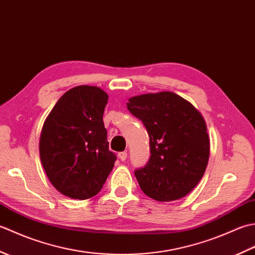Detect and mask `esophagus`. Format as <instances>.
Returning a JSON list of instances; mask_svg holds the SVG:
<instances>
[{"instance_id":"1","label":"esophagus","mask_w":255,"mask_h":255,"mask_svg":"<svg viewBox=\"0 0 255 255\" xmlns=\"http://www.w3.org/2000/svg\"><path fill=\"white\" fill-rule=\"evenodd\" d=\"M118 158L121 159L122 161L126 160V159H127V152H126V151H123V152H119V153H118Z\"/></svg>"}]
</instances>
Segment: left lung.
Wrapping results in <instances>:
<instances>
[{
	"mask_svg": "<svg viewBox=\"0 0 255 255\" xmlns=\"http://www.w3.org/2000/svg\"><path fill=\"white\" fill-rule=\"evenodd\" d=\"M127 108L144 125L150 159L134 170L142 192L158 202L180 199L192 192L209 159V137L200 113L173 92L131 97Z\"/></svg>",
	"mask_w": 255,
	"mask_h": 255,
	"instance_id": "8db88e82",
	"label": "left lung"
}]
</instances>
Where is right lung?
<instances>
[{
  "label": "right lung",
  "mask_w": 255,
  "mask_h": 255,
  "mask_svg": "<svg viewBox=\"0 0 255 255\" xmlns=\"http://www.w3.org/2000/svg\"><path fill=\"white\" fill-rule=\"evenodd\" d=\"M108 95L96 86L66 92L40 134L39 154L51 184L61 194L88 199L99 193L116 161L108 149L103 114Z\"/></svg>",
  "instance_id": "add662e5"
}]
</instances>
